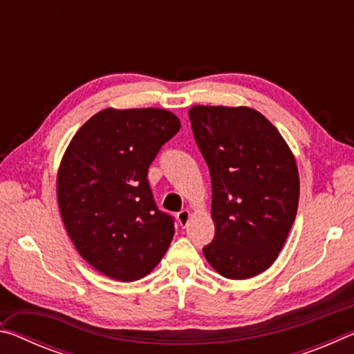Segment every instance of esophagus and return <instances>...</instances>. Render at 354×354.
I'll return each instance as SVG.
<instances>
[{"label": "esophagus", "instance_id": "esophagus-1", "mask_svg": "<svg viewBox=\"0 0 354 354\" xmlns=\"http://www.w3.org/2000/svg\"><path fill=\"white\" fill-rule=\"evenodd\" d=\"M176 218H178V221H179V225H181V226H185V225L189 223V218H190V211H187V209H183L181 212H178Z\"/></svg>", "mask_w": 354, "mask_h": 354}]
</instances>
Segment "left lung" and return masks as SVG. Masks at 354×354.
Wrapping results in <instances>:
<instances>
[{"label":"left lung","instance_id":"1","mask_svg":"<svg viewBox=\"0 0 354 354\" xmlns=\"http://www.w3.org/2000/svg\"><path fill=\"white\" fill-rule=\"evenodd\" d=\"M189 118L212 184L215 234L203 253L221 277L253 278L277 259L295 220V159L250 107L194 106Z\"/></svg>","mask_w":354,"mask_h":354}]
</instances>
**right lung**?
I'll return each mask as SVG.
<instances>
[{
    "label": "right lung",
    "instance_id": "add662e5",
    "mask_svg": "<svg viewBox=\"0 0 354 354\" xmlns=\"http://www.w3.org/2000/svg\"><path fill=\"white\" fill-rule=\"evenodd\" d=\"M181 123L164 109H104L71 139L57 175L64 225L84 259L106 277L140 279L158 266L175 218L154 201L148 169Z\"/></svg>",
    "mask_w": 354,
    "mask_h": 354
}]
</instances>
